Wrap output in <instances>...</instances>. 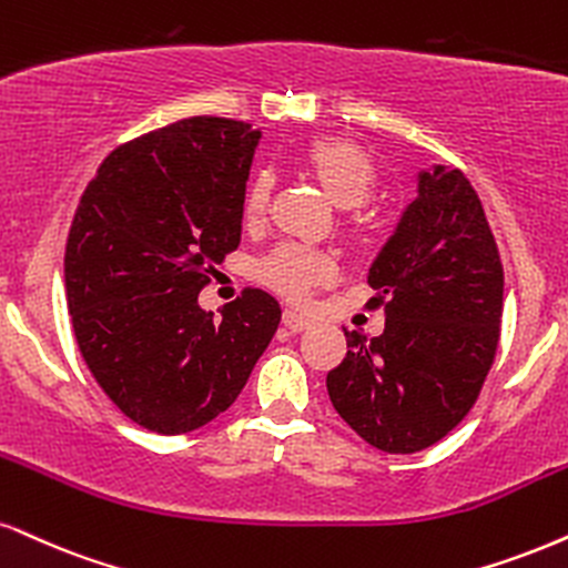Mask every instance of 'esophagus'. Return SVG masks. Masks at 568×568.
I'll list each match as a JSON object with an SVG mask.
<instances>
[{"label": "esophagus", "mask_w": 568, "mask_h": 568, "mask_svg": "<svg viewBox=\"0 0 568 568\" xmlns=\"http://www.w3.org/2000/svg\"><path fill=\"white\" fill-rule=\"evenodd\" d=\"M313 321L307 318V316H303V313H297V311H284V326L290 328V332H305L307 326H311Z\"/></svg>", "instance_id": "34e87169"}]
</instances>
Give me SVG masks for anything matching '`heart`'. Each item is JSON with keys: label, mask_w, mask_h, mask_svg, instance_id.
I'll return each instance as SVG.
<instances>
[{"label": "heart", "mask_w": 568, "mask_h": 568, "mask_svg": "<svg viewBox=\"0 0 568 568\" xmlns=\"http://www.w3.org/2000/svg\"><path fill=\"white\" fill-rule=\"evenodd\" d=\"M307 165L313 176L324 186L328 200L339 207H355L368 200L376 171L361 146L342 142V139H324L307 150ZM271 192V173L257 171L252 176L247 194H244V215L261 219ZM334 273L332 257L318 250L300 247V244H282L261 263V278L286 297H305L313 284L326 282Z\"/></svg>", "instance_id": "b5f03b06"}]
</instances>
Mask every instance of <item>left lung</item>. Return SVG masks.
I'll use <instances>...</instances> for the list:
<instances>
[{"label":"left lung","instance_id":"left-lung-1","mask_svg":"<svg viewBox=\"0 0 568 568\" xmlns=\"http://www.w3.org/2000/svg\"><path fill=\"white\" fill-rule=\"evenodd\" d=\"M384 332L347 334L326 374L339 413L384 453L424 450L477 403L495 361L503 265L485 210L458 168L418 171L416 197L368 268Z\"/></svg>","mask_w":568,"mask_h":568}]
</instances>
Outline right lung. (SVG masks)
<instances>
[{
    "label": "right lung",
    "mask_w": 568,
    "mask_h": 568,
    "mask_svg": "<svg viewBox=\"0 0 568 568\" xmlns=\"http://www.w3.org/2000/svg\"><path fill=\"white\" fill-rule=\"evenodd\" d=\"M257 142L250 123L184 118L110 152L75 210V342L104 395L150 432L186 434L226 410L282 321L263 290H244L221 318L197 303L240 247Z\"/></svg>",
    "instance_id": "add662e5"
}]
</instances>
